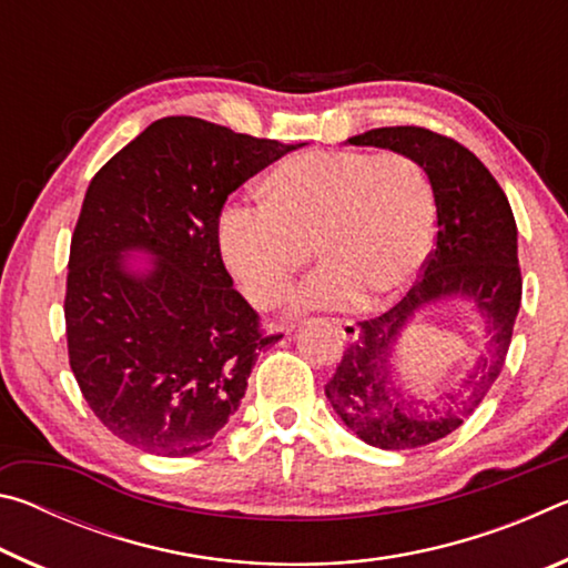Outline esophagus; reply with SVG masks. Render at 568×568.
I'll return each instance as SVG.
<instances>
[{
  "label": "esophagus",
  "instance_id": "esophagus-1",
  "mask_svg": "<svg viewBox=\"0 0 568 568\" xmlns=\"http://www.w3.org/2000/svg\"><path fill=\"white\" fill-rule=\"evenodd\" d=\"M333 328L343 341H348V343H355V341H358V335H361V328L353 321H333Z\"/></svg>",
  "mask_w": 568,
  "mask_h": 568
}]
</instances>
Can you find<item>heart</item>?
Returning <instances> with one entry per match:
<instances>
[{
	"label": "heart",
	"instance_id": "obj_1",
	"mask_svg": "<svg viewBox=\"0 0 568 568\" xmlns=\"http://www.w3.org/2000/svg\"><path fill=\"white\" fill-rule=\"evenodd\" d=\"M263 205L227 203L217 220L223 263L247 301L267 307L311 257L323 267L293 311L383 307L410 291L436 243V187L406 155L321 150L267 172Z\"/></svg>",
	"mask_w": 568,
	"mask_h": 568
}]
</instances>
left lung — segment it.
Instances as JSON below:
<instances>
[{"instance_id":"left-lung-1","label":"left lung","mask_w":568,"mask_h":568,"mask_svg":"<svg viewBox=\"0 0 568 568\" xmlns=\"http://www.w3.org/2000/svg\"><path fill=\"white\" fill-rule=\"evenodd\" d=\"M348 145L390 150L420 162L436 187L438 233L423 281L388 313L358 323V341L345 348L325 396L368 446L420 448L454 434L504 368L521 307L516 220L484 162L444 134L406 124L355 134ZM446 300H468L479 313L485 353L454 387L413 392L399 381L395 345L423 310Z\"/></svg>"}]
</instances>
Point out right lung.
I'll return each mask as SVG.
<instances>
[{
  "label": "right lung",
  "instance_id": "add662e5",
  "mask_svg": "<svg viewBox=\"0 0 568 568\" xmlns=\"http://www.w3.org/2000/svg\"><path fill=\"white\" fill-rule=\"evenodd\" d=\"M303 145L162 118L92 178L70 247L67 348L84 400L124 444L197 454L240 408L277 338L233 287L217 220L230 192Z\"/></svg>",
  "mask_w": 568,
  "mask_h": 568
}]
</instances>
